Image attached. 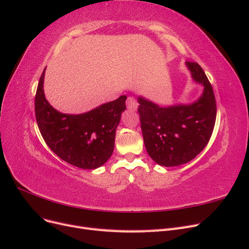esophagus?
Listing matches in <instances>:
<instances>
[{"label": "esophagus", "instance_id": "esophagus-1", "mask_svg": "<svg viewBox=\"0 0 249 249\" xmlns=\"http://www.w3.org/2000/svg\"><path fill=\"white\" fill-rule=\"evenodd\" d=\"M137 106H138V103L137 101L134 99L133 96H129L127 97L126 100V107L129 110H132V111H135L137 109Z\"/></svg>", "mask_w": 249, "mask_h": 249}]
</instances>
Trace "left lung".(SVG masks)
Instances as JSON below:
<instances>
[{
	"label": "left lung",
	"mask_w": 249,
	"mask_h": 249,
	"mask_svg": "<svg viewBox=\"0 0 249 249\" xmlns=\"http://www.w3.org/2000/svg\"><path fill=\"white\" fill-rule=\"evenodd\" d=\"M186 64L194 81L205 87L198 101L162 108L138 97L145 148L157 164L166 167L194 159L208 144L215 125L217 109L212 85L198 63Z\"/></svg>",
	"instance_id": "obj_1"
}]
</instances>
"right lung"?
Instances as JSON below:
<instances>
[{"mask_svg": "<svg viewBox=\"0 0 249 249\" xmlns=\"http://www.w3.org/2000/svg\"><path fill=\"white\" fill-rule=\"evenodd\" d=\"M44 71L35 95V116L48 146L60 159L82 169H94L108 161L114 149L115 131L126 96L104 104L84 114H63L44 97Z\"/></svg>", "mask_w": 249, "mask_h": 249, "instance_id": "add662e5", "label": "right lung"}]
</instances>
